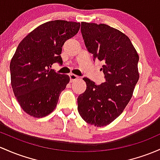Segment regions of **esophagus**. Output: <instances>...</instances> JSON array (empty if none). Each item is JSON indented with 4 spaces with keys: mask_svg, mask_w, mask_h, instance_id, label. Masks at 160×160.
<instances>
[{
    "mask_svg": "<svg viewBox=\"0 0 160 160\" xmlns=\"http://www.w3.org/2000/svg\"><path fill=\"white\" fill-rule=\"evenodd\" d=\"M69 76H70V79H71V82L73 81V80H76L79 78L78 76H77V75H75V74H73V73H71Z\"/></svg>",
    "mask_w": 160,
    "mask_h": 160,
    "instance_id": "esophagus-1",
    "label": "esophagus"
}]
</instances>
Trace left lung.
<instances>
[{"mask_svg":"<svg viewBox=\"0 0 160 160\" xmlns=\"http://www.w3.org/2000/svg\"><path fill=\"white\" fill-rule=\"evenodd\" d=\"M86 47L93 60L102 63L106 82L96 85L84 77L86 91L77 99L78 112L88 124H109L122 113L139 80V56L130 38L106 24L81 22Z\"/></svg>","mask_w":160,"mask_h":160,"instance_id":"obj_1","label":"left lung"}]
</instances>
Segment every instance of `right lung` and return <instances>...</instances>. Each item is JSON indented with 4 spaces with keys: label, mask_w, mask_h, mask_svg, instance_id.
Masks as SVG:
<instances>
[{
    "label": "right lung",
    "mask_w": 160,
    "mask_h": 160,
    "mask_svg": "<svg viewBox=\"0 0 160 160\" xmlns=\"http://www.w3.org/2000/svg\"><path fill=\"white\" fill-rule=\"evenodd\" d=\"M80 22L54 20L29 32L19 44L10 64L11 86L22 109L32 117L43 118L54 111L70 77L51 69L62 64L65 41L74 36Z\"/></svg>",
    "instance_id": "add662e5"
}]
</instances>
